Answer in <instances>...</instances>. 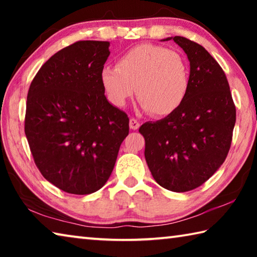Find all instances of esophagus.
Returning <instances> with one entry per match:
<instances>
[{
  "mask_svg": "<svg viewBox=\"0 0 257 257\" xmlns=\"http://www.w3.org/2000/svg\"><path fill=\"white\" fill-rule=\"evenodd\" d=\"M129 125H130V129L137 130L139 127H141V123H139L136 119L132 118V119H130V121H129Z\"/></svg>",
  "mask_w": 257,
  "mask_h": 257,
  "instance_id": "esophagus-1",
  "label": "esophagus"
}]
</instances>
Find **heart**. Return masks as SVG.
I'll list each match as a JSON object with an SVG mask.
<instances>
[{"label":"heart","mask_w":257,"mask_h":257,"mask_svg":"<svg viewBox=\"0 0 257 257\" xmlns=\"http://www.w3.org/2000/svg\"><path fill=\"white\" fill-rule=\"evenodd\" d=\"M101 81L115 106H124L137 88L143 110L168 115L180 107L188 94L190 66L179 52L141 44L121 55L118 66L104 67Z\"/></svg>","instance_id":"1"}]
</instances>
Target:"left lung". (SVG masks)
<instances>
[{"mask_svg": "<svg viewBox=\"0 0 257 257\" xmlns=\"http://www.w3.org/2000/svg\"><path fill=\"white\" fill-rule=\"evenodd\" d=\"M173 40L188 58L190 86L184 103L171 114L139 128L145 159L163 188L184 193L214 175L227 158L236 123L230 87L222 68L204 49L185 37Z\"/></svg>", "mask_w": 257, "mask_h": 257, "instance_id": "1", "label": "left lung"}]
</instances>
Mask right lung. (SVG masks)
<instances>
[{
  "label": "right lung",
  "instance_id": "add662e5",
  "mask_svg": "<svg viewBox=\"0 0 257 257\" xmlns=\"http://www.w3.org/2000/svg\"><path fill=\"white\" fill-rule=\"evenodd\" d=\"M110 43L80 41L43 64L30 84L25 134L38 170L69 194L105 185L129 118L107 101L101 71Z\"/></svg>",
  "mask_w": 257,
  "mask_h": 257
}]
</instances>
